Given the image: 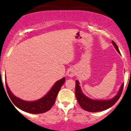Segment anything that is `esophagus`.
<instances>
[{"label": "esophagus", "mask_w": 131, "mask_h": 131, "mask_svg": "<svg viewBox=\"0 0 131 131\" xmlns=\"http://www.w3.org/2000/svg\"><path fill=\"white\" fill-rule=\"evenodd\" d=\"M67 75H68L69 77H73L75 75V71H74L73 69L72 68H70L67 71Z\"/></svg>", "instance_id": "34e87169"}]
</instances>
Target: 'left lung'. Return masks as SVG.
I'll return each instance as SVG.
<instances>
[{
    "instance_id": "obj_1",
    "label": "left lung",
    "mask_w": 131,
    "mask_h": 131,
    "mask_svg": "<svg viewBox=\"0 0 131 131\" xmlns=\"http://www.w3.org/2000/svg\"><path fill=\"white\" fill-rule=\"evenodd\" d=\"M112 44L114 46L117 51L120 54L119 50L115 42L114 41H112ZM75 82V96L79 104L83 110L90 112H100V111L106 110L107 109L113 106L119 99L121 93H122L123 86H124V83H123L121 84V87H120L119 91L117 94V95H115V96L113 97L112 99L101 100H92V99L88 98L82 92L78 81L76 80Z\"/></svg>"
}]
</instances>
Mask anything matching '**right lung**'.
<instances>
[{
	"instance_id": "add662e5",
	"label": "right lung",
	"mask_w": 131,
	"mask_h": 131,
	"mask_svg": "<svg viewBox=\"0 0 131 131\" xmlns=\"http://www.w3.org/2000/svg\"><path fill=\"white\" fill-rule=\"evenodd\" d=\"M65 81L66 79L63 77L62 79L56 82L54 86L45 96L39 100L33 102L25 101L15 96L9 89L6 83V86L7 92L10 98V100H11L10 102H12V103L16 107L27 113L37 114V113H45L52 107L53 105L54 104L58 94L61 89V86L65 83Z\"/></svg>"
}]
</instances>
